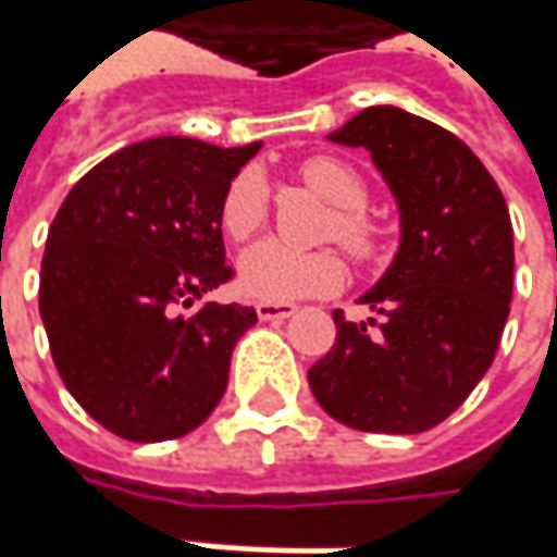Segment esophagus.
<instances>
[{
    "instance_id": "1",
    "label": "esophagus",
    "mask_w": 557,
    "mask_h": 557,
    "mask_svg": "<svg viewBox=\"0 0 557 557\" xmlns=\"http://www.w3.org/2000/svg\"><path fill=\"white\" fill-rule=\"evenodd\" d=\"M296 311L298 308L296 305H289V301H259V305H256L259 320H286V317H293Z\"/></svg>"
}]
</instances>
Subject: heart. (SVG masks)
<instances>
[{"label":"heart","instance_id":"1","mask_svg":"<svg viewBox=\"0 0 557 557\" xmlns=\"http://www.w3.org/2000/svg\"><path fill=\"white\" fill-rule=\"evenodd\" d=\"M301 182L317 190L338 212L333 215V237L351 256L370 259L379 249L373 221L360 209L367 202V182L355 165L338 157H311L298 169ZM268 219V184L256 169L237 172L221 197V227L234 243L256 237ZM240 289L259 301L326 296L342 286L345 261L333 249H293L277 240H264L240 256Z\"/></svg>","mask_w":557,"mask_h":557}]
</instances>
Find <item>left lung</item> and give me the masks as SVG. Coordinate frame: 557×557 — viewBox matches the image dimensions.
I'll use <instances>...</instances> for the list:
<instances>
[{
	"label": "left lung",
	"instance_id": "obj_1",
	"mask_svg": "<svg viewBox=\"0 0 557 557\" xmlns=\"http://www.w3.org/2000/svg\"><path fill=\"white\" fill-rule=\"evenodd\" d=\"M330 141L370 150L400 209V246L360 296L382 320L351 323L333 311L336 345L308 370V385L348 429L429 432L499 348L515 277L508 206L453 132L400 107H367Z\"/></svg>",
	"mask_w": 557,
	"mask_h": 557
}]
</instances>
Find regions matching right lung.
Wrapping results in <instances>:
<instances>
[{
    "mask_svg": "<svg viewBox=\"0 0 557 557\" xmlns=\"http://www.w3.org/2000/svg\"><path fill=\"white\" fill-rule=\"evenodd\" d=\"M197 138L128 145L73 184L49 227L39 314L54 367L107 432L153 444L219 407L243 305H197L234 277L221 197L256 153Z\"/></svg>",
    "mask_w": 557,
    "mask_h": 557,
    "instance_id": "obj_1",
    "label": "right lung"
}]
</instances>
